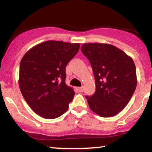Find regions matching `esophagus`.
Returning <instances> with one entry per match:
<instances>
[{"label": "esophagus", "mask_w": 152, "mask_h": 152, "mask_svg": "<svg viewBox=\"0 0 152 152\" xmlns=\"http://www.w3.org/2000/svg\"><path fill=\"white\" fill-rule=\"evenodd\" d=\"M77 90L79 92H82L83 91V87L81 86V87H78V88H77Z\"/></svg>", "instance_id": "1"}]
</instances>
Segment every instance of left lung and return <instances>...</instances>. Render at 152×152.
<instances>
[{
    "label": "left lung",
    "instance_id": "obj_1",
    "mask_svg": "<svg viewBox=\"0 0 152 152\" xmlns=\"http://www.w3.org/2000/svg\"><path fill=\"white\" fill-rule=\"evenodd\" d=\"M81 48L95 77V93L86 96L89 108L102 117L116 116L128 104L137 87L133 59L109 43H83Z\"/></svg>",
    "mask_w": 152,
    "mask_h": 152
}]
</instances>
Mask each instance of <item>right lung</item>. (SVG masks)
I'll use <instances>...</instances> for the list:
<instances>
[{"label": "right lung", "mask_w": 152, "mask_h": 152, "mask_svg": "<svg viewBox=\"0 0 152 152\" xmlns=\"http://www.w3.org/2000/svg\"><path fill=\"white\" fill-rule=\"evenodd\" d=\"M80 43L47 41L29 49L20 64L18 84L31 109L44 118H58L69 109L75 92L66 84V67Z\"/></svg>", "instance_id": "obj_1"}]
</instances>
